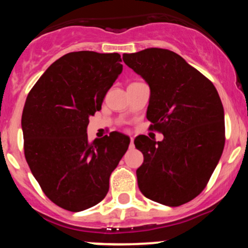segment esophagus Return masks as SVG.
I'll list each match as a JSON object with an SVG mask.
<instances>
[{
  "instance_id": "obj_1",
  "label": "esophagus",
  "mask_w": 248,
  "mask_h": 248,
  "mask_svg": "<svg viewBox=\"0 0 248 248\" xmlns=\"http://www.w3.org/2000/svg\"><path fill=\"white\" fill-rule=\"evenodd\" d=\"M129 147L130 148H134V138L132 136V138H130V144H129Z\"/></svg>"
}]
</instances>
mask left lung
<instances>
[{"mask_svg":"<svg viewBox=\"0 0 248 248\" xmlns=\"http://www.w3.org/2000/svg\"><path fill=\"white\" fill-rule=\"evenodd\" d=\"M122 59L149 85L147 119L164 136L134 140L143 154L139 189L163 205L186 204L203 191L223 154L224 108L217 90L170 50L150 47Z\"/></svg>","mask_w":248,"mask_h":248,"instance_id":"1","label":"left lung"}]
</instances>
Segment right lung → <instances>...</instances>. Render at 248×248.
I'll use <instances>...</instances> for the list:
<instances>
[{
  "label": "right lung",
  "instance_id": "right-lung-1",
  "mask_svg": "<svg viewBox=\"0 0 248 248\" xmlns=\"http://www.w3.org/2000/svg\"><path fill=\"white\" fill-rule=\"evenodd\" d=\"M119 53L78 51L51 64L31 88L22 114L24 155L43 192L79 212L100 203L109 176L127 152L118 132L88 141L90 116L122 72Z\"/></svg>",
  "mask_w": 248,
  "mask_h": 248
}]
</instances>
